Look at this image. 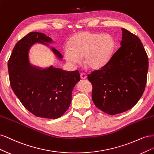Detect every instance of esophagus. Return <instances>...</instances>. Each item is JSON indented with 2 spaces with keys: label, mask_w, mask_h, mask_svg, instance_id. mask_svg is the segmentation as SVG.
Segmentation results:
<instances>
[{
  "label": "esophagus",
  "mask_w": 154,
  "mask_h": 154,
  "mask_svg": "<svg viewBox=\"0 0 154 154\" xmlns=\"http://www.w3.org/2000/svg\"><path fill=\"white\" fill-rule=\"evenodd\" d=\"M80 77H81L82 79H83V80H84V79L87 78V76L85 75L84 73H81L80 74Z\"/></svg>",
  "instance_id": "1"
}]
</instances>
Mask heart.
<instances>
[{"label":"heart","instance_id":"obj_1","mask_svg":"<svg viewBox=\"0 0 154 154\" xmlns=\"http://www.w3.org/2000/svg\"><path fill=\"white\" fill-rule=\"evenodd\" d=\"M69 48L63 50L64 57L72 65L83 62L91 69L97 70L108 63L112 56L115 40L110 34L83 31L70 39Z\"/></svg>","mask_w":154,"mask_h":154}]
</instances>
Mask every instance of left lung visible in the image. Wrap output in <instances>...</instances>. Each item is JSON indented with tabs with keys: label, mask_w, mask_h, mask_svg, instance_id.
I'll list each match as a JSON object with an SVG mask.
<instances>
[{
	"label": "left lung",
	"mask_w": 154,
	"mask_h": 154,
	"mask_svg": "<svg viewBox=\"0 0 154 154\" xmlns=\"http://www.w3.org/2000/svg\"><path fill=\"white\" fill-rule=\"evenodd\" d=\"M121 47L106 66L92 71V99L99 109L110 115L127 111L136 105L145 88L148 58L138 37L124 28Z\"/></svg>",
	"instance_id": "obj_1"
}]
</instances>
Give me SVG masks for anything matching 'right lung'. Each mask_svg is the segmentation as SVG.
Masks as SVG:
<instances>
[{"mask_svg":"<svg viewBox=\"0 0 154 154\" xmlns=\"http://www.w3.org/2000/svg\"><path fill=\"white\" fill-rule=\"evenodd\" d=\"M53 40L45 34L31 32L16 44L8 67L10 85L25 108L37 117L57 119L66 112L71 103L72 92L80 80L78 71H66L51 66L41 68L32 66L29 51L36 43L49 46ZM51 50L58 59V50Z\"/></svg>","mask_w":154,"mask_h":154,"instance_id":"1","label":"right lung"}]
</instances>
